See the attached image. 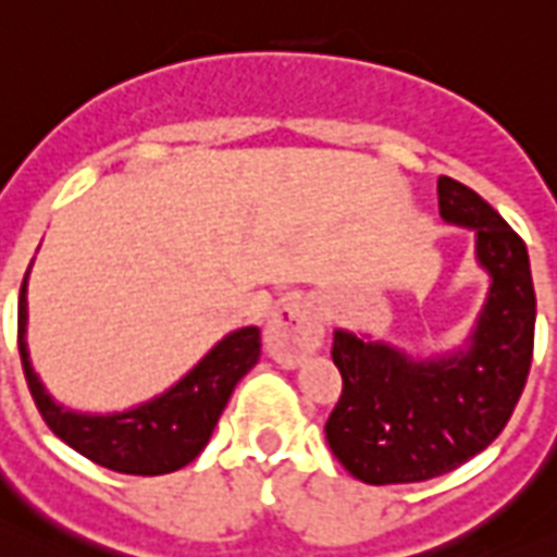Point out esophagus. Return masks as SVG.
Returning a JSON list of instances; mask_svg holds the SVG:
<instances>
[{
	"mask_svg": "<svg viewBox=\"0 0 557 557\" xmlns=\"http://www.w3.org/2000/svg\"><path fill=\"white\" fill-rule=\"evenodd\" d=\"M323 341L321 312L312 300H286L271 314L265 326V349L283 367H297L306 356H312Z\"/></svg>",
	"mask_w": 557,
	"mask_h": 557,
	"instance_id": "1",
	"label": "esophagus"
}]
</instances>
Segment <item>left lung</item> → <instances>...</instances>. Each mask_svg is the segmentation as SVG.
<instances>
[{
  "mask_svg": "<svg viewBox=\"0 0 557 557\" xmlns=\"http://www.w3.org/2000/svg\"><path fill=\"white\" fill-rule=\"evenodd\" d=\"M440 216L474 231L488 295L466 344L431 358L335 330L332 361L344 389L326 442L349 474L370 485L422 483L485 450L527 387L535 344V286L527 243L457 178L442 176Z\"/></svg>",
  "mask_w": 557,
  "mask_h": 557,
  "instance_id": "obj_1",
  "label": "left lung"
}]
</instances>
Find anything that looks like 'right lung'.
<instances>
[{"label": "right lung", "instance_id": "right-lung-1", "mask_svg": "<svg viewBox=\"0 0 557 557\" xmlns=\"http://www.w3.org/2000/svg\"><path fill=\"white\" fill-rule=\"evenodd\" d=\"M28 274L20 288V358L37 410L60 440L117 474L156 476L199 457L245 372L260 361V330L243 326L219 341L170 389L121 413L69 410L48 393L28 356Z\"/></svg>", "mask_w": 557, "mask_h": 557}]
</instances>
